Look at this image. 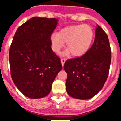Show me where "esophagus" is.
I'll return each mask as SVG.
<instances>
[{"label": "esophagus", "instance_id": "esophagus-1", "mask_svg": "<svg viewBox=\"0 0 121 121\" xmlns=\"http://www.w3.org/2000/svg\"><path fill=\"white\" fill-rule=\"evenodd\" d=\"M65 61H66V60H65V58L61 59V65H62V66H63V65H64Z\"/></svg>", "mask_w": 121, "mask_h": 121}]
</instances>
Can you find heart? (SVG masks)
<instances>
[{
  "label": "heart",
  "mask_w": 121,
  "mask_h": 121,
  "mask_svg": "<svg viewBox=\"0 0 121 121\" xmlns=\"http://www.w3.org/2000/svg\"><path fill=\"white\" fill-rule=\"evenodd\" d=\"M95 33L88 24H79L65 27L58 33L51 34L49 38L51 49L55 53H59L66 43V49L62 56L70 55L80 57L89 50L94 40Z\"/></svg>",
  "instance_id": "heart-1"
}]
</instances>
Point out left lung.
Segmentation results:
<instances>
[{
	"instance_id": "left-lung-1",
	"label": "left lung",
	"mask_w": 121,
	"mask_h": 121,
	"mask_svg": "<svg viewBox=\"0 0 121 121\" xmlns=\"http://www.w3.org/2000/svg\"><path fill=\"white\" fill-rule=\"evenodd\" d=\"M111 61V50L107 34L97 25L92 47L82 56L69 59L64 65L67 73L66 90L70 97L91 99L101 90L107 80Z\"/></svg>"
}]
</instances>
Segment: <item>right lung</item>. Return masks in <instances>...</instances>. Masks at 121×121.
I'll list each match as a JSON object with an SVG mask.
<instances>
[{"label":"right lung","mask_w":121,"mask_h":121,"mask_svg":"<svg viewBox=\"0 0 121 121\" xmlns=\"http://www.w3.org/2000/svg\"><path fill=\"white\" fill-rule=\"evenodd\" d=\"M57 19L34 17L16 31L9 50L11 77L27 97L40 99L49 94L62 70L60 59L51 49L49 38Z\"/></svg>","instance_id":"1"}]
</instances>
